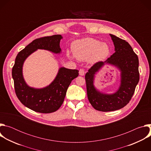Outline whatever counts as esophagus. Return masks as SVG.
I'll use <instances>...</instances> for the list:
<instances>
[{
    "label": "esophagus",
    "mask_w": 151,
    "mask_h": 151,
    "mask_svg": "<svg viewBox=\"0 0 151 151\" xmlns=\"http://www.w3.org/2000/svg\"><path fill=\"white\" fill-rule=\"evenodd\" d=\"M79 73L81 76H83L85 74V71L83 69H80L79 70Z\"/></svg>",
    "instance_id": "34e87169"
}]
</instances>
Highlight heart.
Instances as JSON below:
<instances>
[{"mask_svg": "<svg viewBox=\"0 0 151 151\" xmlns=\"http://www.w3.org/2000/svg\"><path fill=\"white\" fill-rule=\"evenodd\" d=\"M73 55L69 57H75L81 61L90 60L97 62L104 60L110 53V48L107 44L92 37H86L75 41L72 46Z\"/></svg>", "mask_w": 151, "mask_h": 151, "instance_id": "1", "label": "heart"}]
</instances>
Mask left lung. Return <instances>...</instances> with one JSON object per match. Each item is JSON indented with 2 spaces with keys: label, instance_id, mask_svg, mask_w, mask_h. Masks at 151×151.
Returning <instances> with one entry per match:
<instances>
[{
  "label": "left lung",
  "instance_id": "1",
  "mask_svg": "<svg viewBox=\"0 0 151 151\" xmlns=\"http://www.w3.org/2000/svg\"><path fill=\"white\" fill-rule=\"evenodd\" d=\"M115 52L104 62L99 61L85 75L88 100L94 108L101 112L114 111L126 106L132 99L139 81V58L133 48L125 40L110 34ZM104 63L116 66L121 71V84L114 94L106 95L97 91L93 86L95 73Z\"/></svg>",
  "mask_w": 151,
  "mask_h": 151
}]
</instances>
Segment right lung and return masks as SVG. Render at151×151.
<instances>
[{
	"label": "right lung",
	"mask_w": 151,
	"mask_h": 151,
	"mask_svg": "<svg viewBox=\"0 0 151 151\" xmlns=\"http://www.w3.org/2000/svg\"><path fill=\"white\" fill-rule=\"evenodd\" d=\"M62 38L61 35H55L36 39L16 57L12 70L16 95L21 103L35 112L49 114L57 111L64 101L72 81L78 76V70L61 68L54 81L40 89L30 87L23 78V65L27 57L37 49L60 53V42Z\"/></svg>",
	"instance_id": "right-lung-1"
}]
</instances>
